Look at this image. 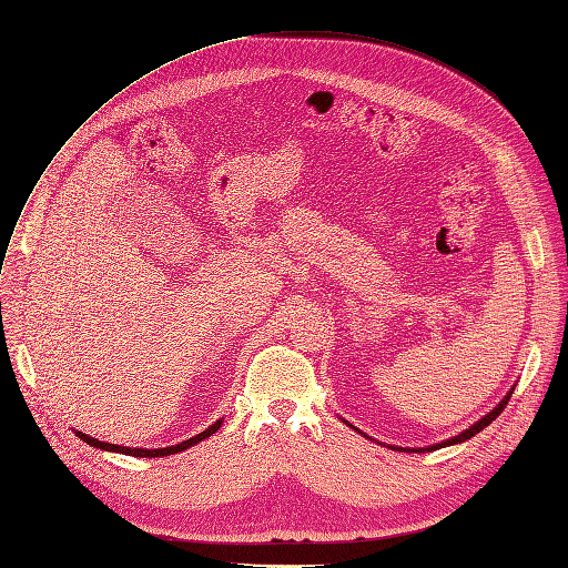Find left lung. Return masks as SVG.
Masks as SVG:
<instances>
[{
    "label": "left lung",
    "mask_w": 568,
    "mask_h": 568,
    "mask_svg": "<svg viewBox=\"0 0 568 568\" xmlns=\"http://www.w3.org/2000/svg\"><path fill=\"white\" fill-rule=\"evenodd\" d=\"M510 397H513V389H510V395H505V399L494 408V410H488V414L481 418V420H477L473 427H467L465 433H460L458 437H454V439H446V442H442V444H437V446H429L427 452H435V448H442V446H448V444H460V442H465V439H470V437H475L479 429H484L488 423L491 420H496L500 414H503V408L507 406V402H510Z\"/></svg>",
    "instance_id": "obj_1"
}]
</instances>
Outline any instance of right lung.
<instances>
[{
  "instance_id": "1",
  "label": "right lung",
  "mask_w": 568,
  "mask_h": 568,
  "mask_svg": "<svg viewBox=\"0 0 568 568\" xmlns=\"http://www.w3.org/2000/svg\"><path fill=\"white\" fill-rule=\"evenodd\" d=\"M221 423L223 420H216L209 429H204V433H200L197 437L185 439V442L175 444V446H166V448H126V446H116V444H108V442H98V439H93L89 435H82V433H80V439H84L87 444H91L95 448H103V452H116V454H126V456H135V458H160V456H171V454L185 452V448H190V446H194L197 442L211 437L221 427Z\"/></svg>"
}]
</instances>
